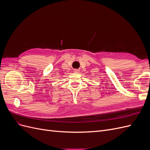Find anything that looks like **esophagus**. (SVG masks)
Returning <instances> with one entry per match:
<instances>
[{"instance_id":"esophagus-1","label":"esophagus","mask_w":150,"mask_h":150,"mask_svg":"<svg viewBox=\"0 0 150 150\" xmlns=\"http://www.w3.org/2000/svg\"><path fill=\"white\" fill-rule=\"evenodd\" d=\"M80 71L79 69H74V73H79Z\"/></svg>"}]
</instances>
